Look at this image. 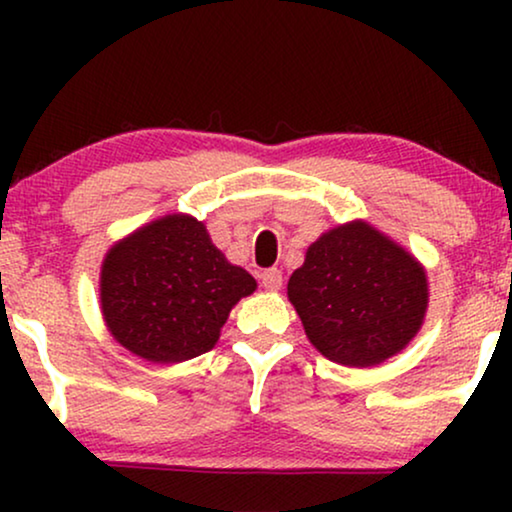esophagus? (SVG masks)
<instances>
[{"label":"esophagus","instance_id":"esophagus-1","mask_svg":"<svg viewBox=\"0 0 512 512\" xmlns=\"http://www.w3.org/2000/svg\"><path fill=\"white\" fill-rule=\"evenodd\" d=\"M261 284H263L268 291H279V289H282V272H279L277 268L263 270Z\"/></svg>","mask_w":512,"mask_h":512}]
</instances>
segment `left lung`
Wrapping results in <instances>:
<instances>
[{
  "label": "left lung",
  "mask_w": 512,
  "mask_h": 512,
  "mask_svg": "<svg viewBox=\"0 0 512 512\" xmlns=\"http://www.w3.org/2000/svg\"><path fill=\"white\" fill-rule=\"evenodd\" d=\"M289 300L326 359L368 368L401 352L424 321L429 289L408 251L356 221L307 249L289 279Z\"/></svg>",
  "instance_id": "8db88e82"
}]
</instances>
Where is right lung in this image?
<instances>
[{"mask_svg":"<svg viewBox=\"0 0 512 512\" xmlns=\"http://www.w3.org/2000/svg\"><path fill=\"white\" fill-rule=\"evenodd\" d=\"M256 289L230 265L205 226L172 214L116 244L102 265V314L132 354L179 363L209 352L237 300Z\"/></svg>","mask_w":512,"mask_h":512,"instance_id":"add662e5","label":"right lung"}]
</instances>
